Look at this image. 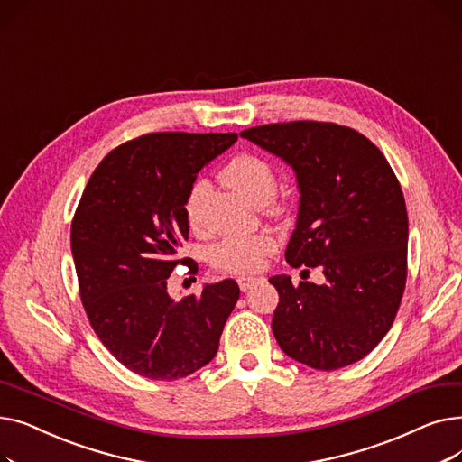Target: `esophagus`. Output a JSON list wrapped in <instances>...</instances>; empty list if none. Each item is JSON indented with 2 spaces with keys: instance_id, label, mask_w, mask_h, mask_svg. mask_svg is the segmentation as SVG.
I'll return each mask as SVG.
<instances>
[{
  "instance_id": "34e87169",
  "label": "esophagus",
  "mask_w": 462,
  "mask_h": 462,
  "mask_svg": "<svg viewBox=\"0 0 462 462\" xmlns=\"http://www.w3.org/2000/svg\"><path fill=\"white\" fill-rule=\"evenodd\" d=\"M260 281H262V277H239L237 284L241 288V292H247V290H251Z\"/></svg>"
}]
</instances>
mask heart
Instances as JSON below:
<instances>
[{
  "label": "heart",
  "instance_id": "heart-1",
  "mask_svg": "<svg viewBox=\"0 0 462 462\" xmlns=\"http://www.w3.org/2000/svg\"><path fill=\"white\" fill-rule=\"evenodd\" d=\"M221 178L232 189L244 194L251 202L265 206L270 213L279 215L284 211V204L275 200L277 174L273 164L254 153H241L226 162ZM211 192L208 180H194L187 199L185 215L192 230L204 228V204ZM277 244L270 234L251 236H226L209 249V262L215 270L225 273H251L260 270L265 258L275 251Z\"/></svg>",
  "mask_w": 462,
  "mask_h": 462
}]
</instances>
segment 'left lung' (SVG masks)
<instances>
[{
  "label": "left lung",
  "instance_id": "1",
  "mask_svg": "<svg viewBox=\"0 0 462 462\" xmlns=\"http://www.w3.org/2000/svg\"><path fill=\"white\" fill-rule=\"evenodd\" d=\"M241 136L292 164L300 185L292 268L326 281L270 282L279 292L272 329L286 356L319 371L365 357L390 331L408 272V215L401 183L376 145L331 121H288ZM309 272V270H305Z\"/></svg>",
  "mask_w": 462,
  "mask_h": 462
}]
</instances>
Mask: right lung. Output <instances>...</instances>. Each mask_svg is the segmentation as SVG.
Masks as SVG:
<instances>
[{"label": "right lung", "instance_id": "obj_1", "mask_svg": "<svg viewBox=\"0 0 462 462\" xmlns=\"http://www.w3.org/2000/svg\"><path fill=\"white\" fill-rule=\"evenodd\" d=\"M236 133H150L93 170L70 223V249L88 320L110 354L152 380H178L215 357L239 300L226 279L174 301L166 279L189 239L187 192Z\"/></svg>", "mask_w": 462, "mask_h": 462}]
</instances>
